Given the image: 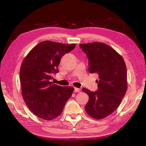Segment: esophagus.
<instances>
[{
  "label": "esophagus",
  "instance_id": "34e87169",
  "mask_svg": "<svg viewBox=\"0 0 146 146\" xmlns=\"http://www.w3.org/2000/svg\"><path fill=\"white\" fill-rule=\"evenodd\" d=\"M74 92H80V88L75 87V88H74Z\"/></svg>",
  "mask_w": 146,
  "mask_h": 146
}]
</instances>
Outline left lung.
Here are the masks:
<instances>
[{"mask_svg": "<svg viewBox=\"0 0 146 146\" xmlns=\"http://www.w3.org/2000/svg\"><path fill=\"white\" fill-rule=\"evenodd\" d=\"M80 46L88 58V71L98 75L96 81L97 91L82 89L89 97L85 110L94 119H102L117 110L127 92L125 61L122 56L105 43L94 42Z\"/></svg>", "mask_w": 146, "mask_h": 146, "instance_id": "left-lung-1", "label": "left lung"}]
</instances>
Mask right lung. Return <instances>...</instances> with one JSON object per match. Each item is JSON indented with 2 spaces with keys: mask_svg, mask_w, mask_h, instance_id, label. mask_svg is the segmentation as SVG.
<instances>
[{
  "mask_svg": "<svg viewBox=\"0 0 146 146\" xmlns=\"http://www.w3.org/2000/svg\"><path fill=\"white\" fill-rule=\"evenodd\" d=\"M76 44L51 41L39 42L24 58L20 68L22 95L32 112L39 118L51 120L63 111L72 95V86H61L51 82L52 73L58 72L63 56Z\"/></svg>",
  "mask_w": 146,
  "mask_h": 146,
  "instance_id": "1",
  "label": "right lung"
}]
</instances>
